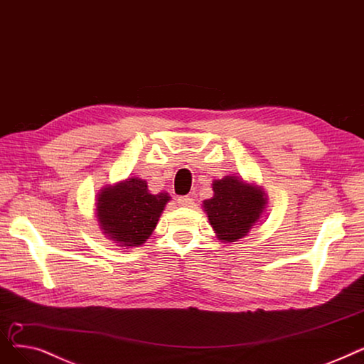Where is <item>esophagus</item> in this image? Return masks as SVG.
Instances as JSON below:
<instances>
[{"label":"esophagus","instance_id":"34e87169","mask_svg":"<svg viewBox=\"0 0 364 364\" xmlns=\"http://www.w3.org/2000/svg\"><path fill=\"white\" fill-rule=\"evenodd\" d=\"M178 203L183 207H191L194 204V198L191 196H182L178 198Z\"/></svg>","mask_w":364,"mask_h":364}]
</instances>
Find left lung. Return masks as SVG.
Masks as SVG:
<instances>
[{"mask_svg": "<svg viewBox=\"0 0 364 364\" xmlns=\"http://www.w3.org/2000/svg\"><path fill=\"white\" fill-rule=\"evenodd\" d=\"M213 191V198L204 201V209L219 240L231 243L247 235L264 210V193L234 176L215 181Z\"/></svg>", "mask_w": 364, "mask_h": 364, "instance_id": "1", "label": "left lung"}]
</instances>
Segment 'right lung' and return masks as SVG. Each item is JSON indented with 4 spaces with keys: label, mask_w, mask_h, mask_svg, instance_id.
Returning <instances> with one entry per match:
<instances>
[{
    "label": "right lung",
    "mask_w": 364,
    "mask_h": 364,
    "mask_svg": "<svg viewBox=\"0 0 364 364\" xmlns=\"http://www.w3.org/2000/svg\"><path fill=\"white\" fill-rule=\"evenodd\" d=\"M168 198L167 194H149L146 182L136 178L105 188L96 209L100 227L121 246H141L152 234Z\"/></svg>",
    "instance_id": "obj_1"
}]
</instances>
